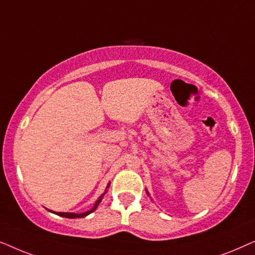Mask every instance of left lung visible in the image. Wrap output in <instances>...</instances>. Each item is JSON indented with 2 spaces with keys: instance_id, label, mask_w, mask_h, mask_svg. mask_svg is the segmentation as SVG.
I'll return each instance as SVG.
<instances>
[{
  "instance_id": "left-lung-1",
  "label": "left lung",
  "mask_w": 255,
  "mask_h": 255,
  "mask_svg": "<svg viewBox=\"0 0 255 255\" xmlns=\"http://www.w3.org/2000/svg\"><path fill=\"white\" fill-rule=\"evenodd\" d=\"M146 194H147V195H148V196H149V194H148V191H147V190H146Z\"/></svg>"
}]
</instances>
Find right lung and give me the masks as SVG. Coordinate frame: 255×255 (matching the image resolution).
Masks as SVG:
<instances>
[{"mask_svg":"<svg viewBox=\"0 0 255 255\" xmlns=\"http://www.w3.org/2000/svg\"><path fill=\"white\" fill-rule=\"evenodd\" d=\"M109 187H110V183H108V186L106 188V191H104V193L101 195L99 198H97V201L95 202V204H94V207L88 211L82 212V214H74V212H55V211H51V212H53V214H55V215L61 216V217H66V218H82V217H86V216H88L89 214H92L93 211L96 210V208L99 207L101 201L103 200V196L107 194V191H108V189H109Z\"/></svg>","mask_w":255,"mask_h":255,"instance_id":"right-lung-1","label":"right lung"}]
</instances>
